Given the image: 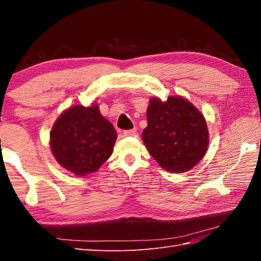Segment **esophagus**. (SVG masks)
<instances>
[{"mask_svg":"<svg viewBox=\"0 0 261 261\" xmlns=\"http://www.w3.org/2000/svg\"><path fill=\"white\" fill-rule=\"evenodd\" d=\"M137 134V129H131V130H125L123 131V135L125 137H134Z\"/></svg>","mask_w":261,"mask_h":261,"instance_id":"34e87169","label":"esophagus"}]
</instances>
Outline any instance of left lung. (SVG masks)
<instances>
[{
	"instance_id": "8db88e82",
	"label": "left lung",
	"mask_w": 261,
	"mask_h": 261,
	"mask_svg": "<svg viewBox=\"0 0 261 261\" xmlns=\"http://www.w3.org/2000/svg\"><path fill=\"white\" fill-rule=\"evenodd\" d=\"M148 125L142 140L160 167L171 173H184L201 160L208 146V131L203 114L180 96L149 101Z\"/></svg>"
}]
</instances>
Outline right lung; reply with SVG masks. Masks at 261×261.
I'll list each match as a JSON object with an SVG mask.
<instances>
[{"mask_svg":"<svg viewBox=\"0 0 261 261\" xmlns=\"http://www.w3.org/2000/svg\"><path fill=\"white\" fill-rule=\"evenodd\" d=\"M116 131L99 113L74 105L60 114L50 132V148L60 166L76 176L95 173L113 152Z\"/></svg>","mask_w":261,"mask_h":261,"instance_id":"right-lung-1","label":"right lung"}]
</instances>
